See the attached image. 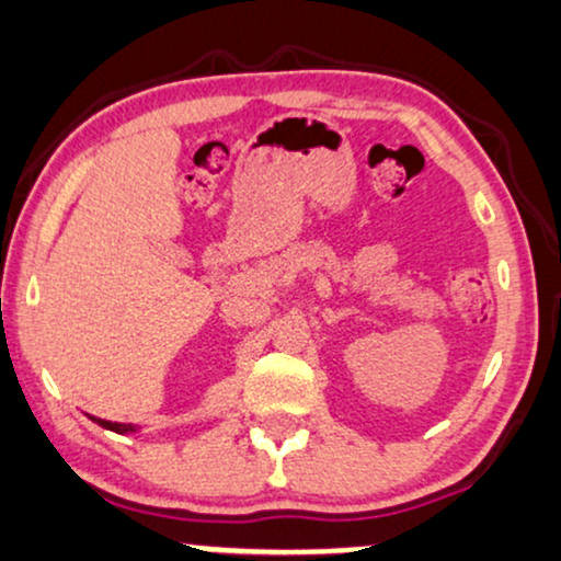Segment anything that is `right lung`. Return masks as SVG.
I'll return each mask as SVG.
<instances>
[{
	"instance_id": "add662e5",
	"label": "right lung",
	"mask_w": 561,
	"mask_h": 561,
	"mask_svg": "<svg viewBox=\"0 0 561 561\" xmlns=\"http://www.w3.org/2000/svg\"><path fill=\"white\" fill-rule=\"evenodd\" d=\"M87 417L92 420V423H98L100 427H105V431H113V433H121V435H128V433H138L141 427L136 425H126V423H111V420H100V417H92V414H87Z\"/></svg>"
}]
</instances>
